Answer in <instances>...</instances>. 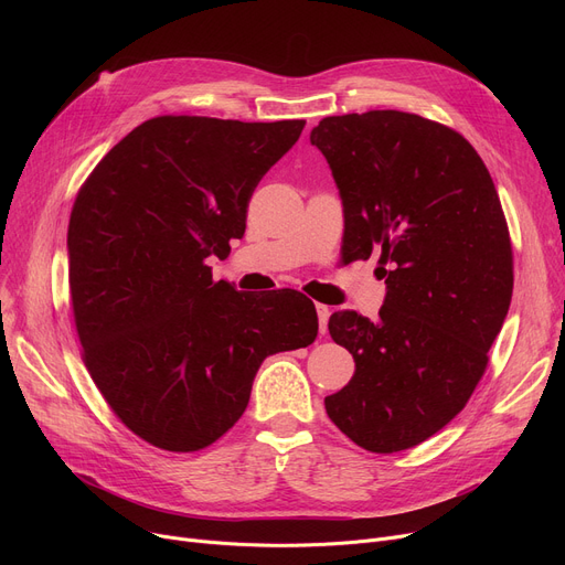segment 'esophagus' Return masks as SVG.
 Returning a JSON list of instances; mask_svg holds the SVG:
<instances>
[{"label":"esophagus","instance_id":"34e87169","mask_svg":"<svg viewBox=\"0 0 565 565\" xmlns=\"http://www.w3.org/2000/svg\"><path fill=\"white\" fill-rule=\"evenodd\" d=\"M316 313H318V328H320V334L328 332V320L332 316V309L328 305H316Z\"/></svg>","mask_w":565,"mask_h":565}]
</instances>
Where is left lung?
<instances>
[{"instance_id":"1","label":"left lung","mask_w":565,"mask_h":565,"mask_svg":"<svg viewBox=\"0 0 565 565\" xmlns=\"http://www.w3.org/2000/svg\"><path fill=\"white\" fill-rule=\"evenodd\" d=\"M343 203L345 260L380 254V318H330L354 375L324 398L330 419L373 454L412 449L467 405L513 295L499 194L473 146L424 116L373 109L311 130Z\"/></svg>"}]
</instances>
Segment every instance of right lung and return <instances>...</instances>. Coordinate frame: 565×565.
<instances>
[{"instance_id":"1","label":"right lung","mask_w":565,"mask_h":565,"mask_svg":"<svg viewBox=\"0 0 565 565\" xmlns=\"http://www.w3.org/2000/svg\"><path fill=\"white\" fill-rule=\"evenodd\" d=\"M302 128L156 116L75 199L68 279L82 358L116 417L158 449L220 439L243 417L267 354L318 334L302 292H241L205 265L245 233L258 181Z\"/></svg>"}]
</instances>
